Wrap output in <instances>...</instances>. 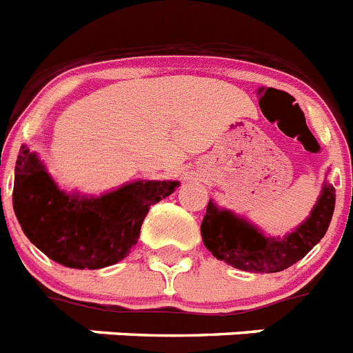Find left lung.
Returning a JSON list of instances; mask_svg holds the SVG:
<instances>
[{"label":"left lung","instance_id":"1","mask_svg":"<svg viewBox=\"0 0 353 353\" xmlns=\"http://www.w3.org/2000/svg\"><path fill=\"white\" fill-rule=\"evenodd\" d=\"M336 205V189L325 180L309 218L284 237L264 236L255 225L212 200L201 221L203 245L223 263L250 273H276L305 257L325 236Z\"/></svg>","mask_w":353,"mask_h":353}]
</instances>
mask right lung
I'll return each mask as SVG.
<instances>
[{
    "mask_svg": "<svg viewBox=\"0 0 353 353\" xmlns=\"http://www.w3.org/2000/svg\"><path fill=\"white\" fill-rule=\"evenodd\" d=\"M179 185L176 180H134L99 196L65 192L37 153L23 144L12 201L25 236L51 261L101 270L130 254L150 207Z\"/></svg>",
    "mask_w": 353,
    "mask_h": 353,
    "instance_id": "add662e5",
    "label": "right lung"
}]
</instances>
